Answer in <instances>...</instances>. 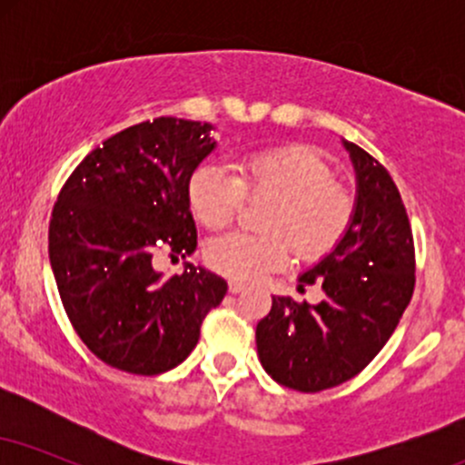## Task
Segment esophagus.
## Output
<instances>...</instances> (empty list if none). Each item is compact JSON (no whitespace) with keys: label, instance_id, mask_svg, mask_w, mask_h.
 I'll return each mask as SVG.
<instances>
[{"label":"esophagus","instance_id":"esophagus-1","mask_svg":"<svg viewBox=\"0 0 465 465\" xmlns=\"http://www.w3.org/2000/svg\"><path fill=\"white\" fill-rule=\"evenodd\" d=\"M244 286L242 282H229V292H233V295H238V292H242L244 291Z\"/></svg>","mask_w":465,"mask_h":465}]
</instances>
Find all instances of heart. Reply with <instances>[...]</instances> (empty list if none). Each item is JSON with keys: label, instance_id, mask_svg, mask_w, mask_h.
Wrapping results in <instances>:
<instances>
[{"label": "heart", "instance_id": "heart-1", "mask_svg": "<svg viewBox=\"0 0 465 465\" xmlns=\"http://www.w3.org/2000/svg\"><path fill=\"white\" fill-rule=\"evenodd\" d=\"M244 194L273 199L264 218L271 233L227 232L205 247L207 264L240 282L282 269L291 260V242L303 258L328 253L343 238L354 212L348 192L332 183V170L303 146L244 154L238 177L221 165H203L188 185L192 212L212 229L238 214Z\"/></svg>", "mask_w": 465, "mask_h": 465}]
</instances>
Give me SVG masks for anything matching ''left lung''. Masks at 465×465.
Here are the masks:
<instances>
[{"instance_id":"1","label":"left lung","mask_w":465,"mask_h":465,"mask_svg":"<svg viewBox=\"0 0 465 465\" xmlns=\"http://www.w3.org/2000/svg\"><path fill=\"white\" fill-rule=\"evenodd\" d=\"M356 174V199L343 238L300 275L323 300L273 297L255 328L264 371L303 393L323 391L370 365L398 328L415 286L413 236L400 192L370 153L343 140Z\"/></svg>"}]
</instances>
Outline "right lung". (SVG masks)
I'll use <instances>...</instances> for the list:
<instances>
[{
	"label": "right lung",
	"mask_w": 465,
	"mask_h": 465,
	"mask_svg": "<svg viewBox=\"0 0 465 465\" xmlns=\"http://www.w3.org/2000/svg\"><path fill=\"white\" fill-rule=\"evenodd\" d=\"M207 122L157 117L103 142L63 185L50 221V264L83 343L115 370L157 376L190 356L205 314L227 295L221 275L185 262L196 249L188 185L216 148Z\"/></svg>",
	"instance_id": "1"
}]
</instances>
